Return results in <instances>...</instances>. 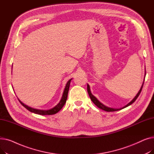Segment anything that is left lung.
I'll return each mask as SVG.
<instances>
[{
    "label": "left lung",
    "mask_w": 154,
    "mask_h": 154,
    "mask_svg": "<svg viewBox=\"0 0 154 154\" xmlns=\"http://www.w3.org/2000/svg\"><path fill=\"white\" fill-rule=\"evenodd\" d=\"M145 75H146V71L145 72ZM145 77H144V80H145ZM143 83H144V82H143V84H142V86H141L140 89L139 90V92L137 93V94L135 95V97H134L130 102H129L128 103H127V104L126 105V106H125L124 107H122V108H120V109L110 108V107H107V106H104L103 104H102L101 102H100L97 100V99L95 96H94V95L92 94V93H91V92L90 86H89V85H88V84H87V92H88V95H89V97H90V98H91V100L94 102V103L95 105L96 106H97L99 108H100V109L103 110H105V111H107V112H114V111H117V110H121V109H124V108H125V107H128V106H131V105L132 103H133L136 100V99H137V97H138L139 96V95H140V92H141V91H142V87H143Z\"/></svg>",
    "instance_id": "obj_1"
}]
</instances>
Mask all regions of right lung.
<instances>
[{
	"label": "right lung",
	"instance_id": "right-lung-1",
	"mask_svg": "<svg viewBox=\"0 0 154 154\" xmlns=\"http://www.w3.org/2000/svg\"><path fill=\"white\" fill-rule=\"evenodd\" d=\"M71 80H72V79H70L67 82V83L66 84V87H65V88H64V91H63V94L62 96V98H61L60 102H59V103L57 105H56L54 107H53L49 110H39V109L32 108V107H30L26 106V105H25L23 103H22L20 100H19H19L24 107L27 109L29 111L34 113V114L42 115V116L55 114H56V113H57L59 110H60V109L63 107L65 103H66V102Z\"/></svg>",
	"mask_w": 154,
	"mask_h": 154
}]
</instances>
